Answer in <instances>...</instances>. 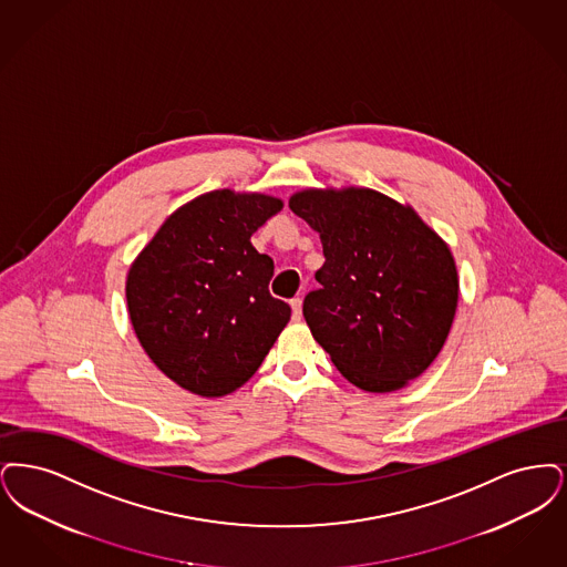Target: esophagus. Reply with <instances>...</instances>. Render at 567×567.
<instances>
[{"label":"esophagus","instance_id":"34e87169","mask_svg":"<svg viewBox=\"0 0 567 567\" xmlns=\"http://www.w3.org/2000/svg\"><path fill=\"white\" fill-rule=\"evenodd\" d=\"M290 305H292V318H295L296 321L300 320V318H302V298L296 296V298L290 300Z\"/></svg>","mask_w":567,"mask_h":567}]
</instances>
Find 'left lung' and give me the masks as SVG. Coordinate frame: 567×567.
Instances as JSON below:
<instances>
[{"label": "left lung", "mask_w": 567, "mask_h": 567, "mask_svg": "<svg viewBox=\"0 0 567 567\" xmlns=\"http://www.w3.org/2000/svg\"><path fill=\"white\" fill-rule=\"evenodd\" d=\"M290 209L320 233L326 262L302 316L349 383L394 392L443 349L457 309V269L411 207L369 188L305 190Z\"/></svg>", "instance_id": "1"}]
</instances>
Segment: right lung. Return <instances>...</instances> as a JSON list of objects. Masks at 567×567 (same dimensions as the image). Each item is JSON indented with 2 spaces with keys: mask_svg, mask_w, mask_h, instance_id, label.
Segmentation results:
<instances>
[{
  "mask_svg": "<svg viewBox=\"0 0 567 567\" xmlns=\"http://www.w3.org/2000/svg\"><path fill=\"white\" fill-rule=\"evenodd\" d=\"M279 198L214 190L179 207L133 262L131 323L150 360L179 388L218 398L260 369L290 305L269 292L271 256L249 237Z\"/></svg>",
  "mask_w": 567,
  "mask_h": 567,
  "instance_id": "right-lung-1",
  "label": "right lung"
}]
</instances>
